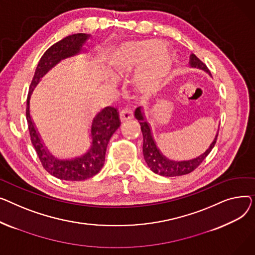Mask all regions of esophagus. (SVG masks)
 <instances>
[{"mask_svg": "<svg viewBox=\"0 0 255 255\" xmlns=\"http://www.w3.org/2000/svg\"><path fill=\"white\" fill-rule=\"evenodd\" d=\"M132 115H133L132 110H131V108H129V107L124 108V109L121 111V113H119V117H121V121H122V122L129 121L130 118H132Z\"/></svg>", "mask_w": 255, "mask_h": 255, "instance_id": "obj_1", "label": "esophagus"}]
</instances>
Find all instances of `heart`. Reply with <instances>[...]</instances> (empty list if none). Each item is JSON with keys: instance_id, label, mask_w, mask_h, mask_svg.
I'll use <instances>...</instances> for the list:
<instances>
[{"instance_id": "heart-1", "label": "heart", "mask_w": 255, "mask_h": 255, "mask_svg": "<svg viewBox=\"0 0 255 255\" xmlns=\"http://www.w3.org/2000/svg\"><path fill=\"white\" fill-rule=\"evenodd\" d=\"M164 44L157 40H147L128 45L115 62L113 74L116 77L139 69L137 83L143 93H153L171 75L175 59Z\"/></svg>"}]
</instances>
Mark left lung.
<instances>
[{"instance_id": "obj_1", "label": "left lung", "mask_w": 255, "mask_h": 255, "mask_svg": "<svg viewBox=\"0 0 255 255\" xmlns=\"http://www.w3.org/2000/svg\"><path fill=\"white\" fill-rule=\"evenodd\" d=\"M189 64L191 67L194 68H199L207 73L210 74V71L207 68V66L201 61V59L196 55L191 53L190 54V59H189ZM134 116L139 121L141 125V130L143 133V154L145 161L147 162L148 167L150 168L152 172L155 174L161 175V176H166V177H174V176H181V175H186L191 173L192 171L196 170L200 164L203 162V160L207 157V155L211 152L213 149L216 141L218 133L216 134V137L212 144L210 145L206 152L200 155L199 157L191 159V160H186V161H173L169 160L166 157H164L157 149L155 142L152 138L151 130L150 128H149L148 124L145 122L143 113L141 112L140 108H137L136 111H134Z\"/></svg>"}]
</instances>
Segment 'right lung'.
<instances>
[{"label": "right lung", "mask_w": 255, "mask_h": 255, "mask_svg": "<svg viewBox=\"0 0 255 255\" xmlns=\"http://www.w3.org/2000/svg\"><path fill=\"white\" fill-rule=\"evenodd\" d=\"M88 37L89 36L86 34H74L56 42L45 51L36 68L26 100L25 114L32 144L35 147L43 168L50 175L61 179V180L81 181L98 174L104 166L105 154H106L109 140L114 131L121 126L118 110L114 107H106L93 121V144L91 149L81 157L72 160H59L50 155L43 146L33 125L31 115H29V99H31V95L40 79L62 59L79 53L82 45Z\"/></svg>", "instance_id": "add662e5"}]
</instances>
